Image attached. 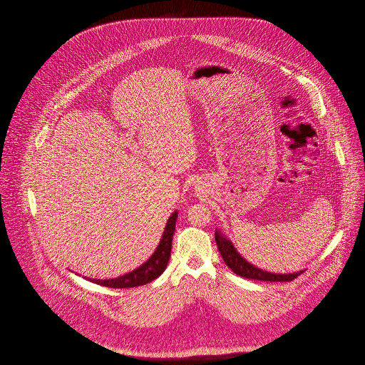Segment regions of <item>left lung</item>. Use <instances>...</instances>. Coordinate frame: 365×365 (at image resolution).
I'll use <instances>...</instances> for the list:
<instances>
[{"label": "left lung", "instance_id": "8db88e82", "mask_svg": "<svg viewBox=\"0 0 365 365\" xmlns=\"http://www.w3.org/2000/svg\"><path fill=\"white\" fill-rule=\"evenodd\" d=\"M215 240L217 249L223 257V260L231 268V271L240 277L246 279H255V280H264V282H290L294 280L298 275L302 274V271L295 272V274H272L262 271L260 268L252 265L250 262L243 259L242 256L237 252V249L232 246L230 240L225 238L220 231L215 232Z\"/></svg>", "mask_w": 365, "mask_h": 365}]
</instances>
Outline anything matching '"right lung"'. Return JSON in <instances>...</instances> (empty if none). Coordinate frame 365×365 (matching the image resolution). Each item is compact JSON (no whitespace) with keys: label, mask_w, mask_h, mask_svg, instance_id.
Returning a JSON list of instances; mask_svg holds the SVG:
<instances>
[{"label":"right lung","mask_w":365,"mask_h":365,"mask_svg":"<svg viewBox=\"0 0 365 365\" xmlns=\"http://www.w3.org/2000/svg\"><path fill=\"white\" fill-rule=\"evenodd\" d=\"M178 212H174L171 217L167 222V226L164 228L163 238L158 243L155 253L152 257L142 264L139 268L115 279H90V282H94L97 284H101L105 287H113V289H127V287H137L146 284L152 280L158 278L164 269L167 268V264L171 256V247H173V237H174L175 223H176Z\"/></svg>","instance_id":"obj_1"}]
</instances>
